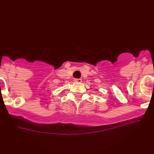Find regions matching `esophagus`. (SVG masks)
Returning a JSON list of instances; mask_svg holds the SVG:
<instances>
[{"label": "esophagus", "instance_id": "esophagus-1", "mask_svg": "<svg viewBox=\"0 0 154 154\" xmlns=\"http://www.w3.org/2000/svg\"><path fill=\"white\" fill-rule=\"evenodd\" d=\"M74 82H76V83H81L82 79H75Z\"/></svg>", "mask_w": 154, "mask_h": 154}]
</instances>
